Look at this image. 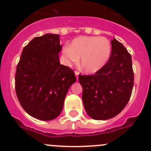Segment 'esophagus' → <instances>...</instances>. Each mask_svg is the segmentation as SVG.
<instances>
[{"label":"esophagus","mask_w":151,"mask_h":151,"mask_svg":"<svg viewBox=\"0 0 151 151\" xmlns=\"http://www.w3.org/2000/svg\"><path fill=\"white\" fill-rule=\"evenodd\" d=\"M74 74H75L76 77H77V80H78V76H79V74H80V73H79L78 71H74Z\"/></svg>","instance_id":"34e87169"}]
</instances>
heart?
Returning a JSON list of instances; mask_svg holds the SVG:
<instances>
[{"label": "heart", "mask_w": 151, "mask_h": 151, "mask_svg": "<svg viewBox=\"0 0 151 151\" xmlns=\"http://www.w3.org/2000/svg\"><path fill=\"white\" fill-rule=\"evenodd\" d=\"M112 45L108 39L99 36H80L65 47L63 56L68 66L77 64L87 73H94L102 68L109 60Z\"/></svg>", "instance_id": "obj_1"}]
</instances>
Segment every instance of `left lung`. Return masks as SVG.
I'll use <instances>...</instances> for the list:
<instances>
[{
	"instance_id": "obj_1",
	"label": "left lung",
	"mask_w": 151,
	"mask_h": 151,
	"mask_svg": "<svg viewBox=\"0 0 151 151\" xmlns=\"http://www.w3.org/2000/svg\"><path fill=\"white\" fill-rule=\"evenodd\" d=\"M111 44L110 57L102 68L93 75H79L85 111L98 121L118 115L129 102L133 89L132 56L115 39Z\"/></svg>"
}]
</instances>
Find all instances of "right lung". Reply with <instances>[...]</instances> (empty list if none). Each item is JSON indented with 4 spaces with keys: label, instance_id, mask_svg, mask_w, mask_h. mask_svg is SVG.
<instances>
[{
    "label": "right lung",
    "instance_id": "1",
    "mask_svg": "<svg viewBox=\"0 0 151 151\" xmlns=\"http://www.w3.org/2000/svg\"><path fill=\"white\" fill-rule=\"evenodd\" d=\"M60 36L47 33L24 47L15 75L18 100L30 116L41 121L57 118L71 85L77 80L73 70L60 64Z\"/></svg>",
    "mask_w": 151,
    "mask_h": 151
}]
</instances>
